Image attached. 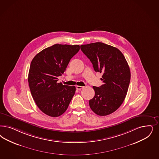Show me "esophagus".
Listing matches in <instances>:
<instances>
[{"mask_svg":"<svg viewBox=\"0 0 159 159\" xmlns=\"http://www.w3.org/2000/svg\"><path fill=\"white\" fill-rule=\"evenodd\" d=\"M83 86H77L76 89L77 90H82V89H83Z\"/></svg>","mask_w":159,"mask_h":159,"instance_id":"obj_1","label":"esophagus"}]
</instances>
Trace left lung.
Segmentation results:
<instances>
[{"instance_id":"obj_1","label":"left lung","mask_w":159,"mask_h":159,"mask_svg":"<svg viewBox=\"0 0 159 159\" xmlns=\"http://www.w3.org/2000/svg\"><path fill=\"white\" fill-rule=\"evenodd\" d=\"M94 71L103 73V84L93 86L95 95L89 100L91 109L99 116L109 115L117 109L126 98L130 70L126 59L116 48L102 42L80 46Z\"/></svg>"}]
</instances>
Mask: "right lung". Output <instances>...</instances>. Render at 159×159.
<instances>
[{"instance_id": "obj_1", "label": "right lung", "mask_w": 159, "mask_h": 159, "mask_svg": "<svg viewBox=\"0 0 159 159\" xmlns=\"http://www.w3.org/2000/svg\"><path fill=\"white\" fill-rule=\"evenodd\" d=\"M79 45L55 44L42 50L31 61L28 82L33 99L39 109L51 117H58L67 109L75 86L57 83V77L66 70Z\"/></svg>"}]
</instances>
